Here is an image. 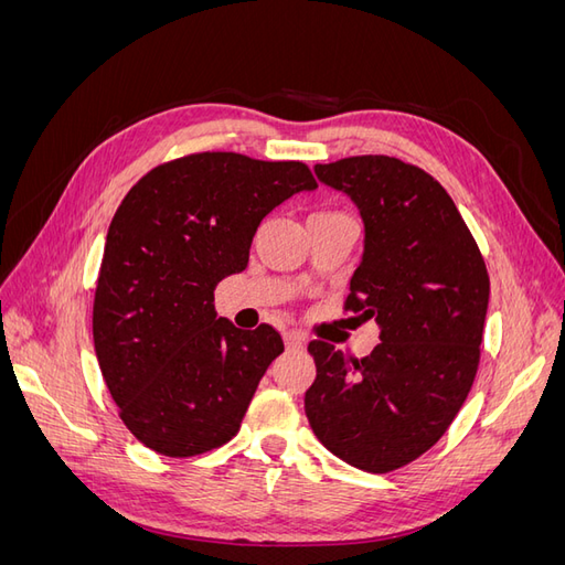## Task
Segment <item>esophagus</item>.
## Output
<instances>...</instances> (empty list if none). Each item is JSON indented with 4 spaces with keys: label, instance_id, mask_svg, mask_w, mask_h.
<instances>
[{
    "label": "esophagus",
    "instance_id": "obj_1",
    "mask_svg": "<svg viewBox=\"0 0 565 565\" xmlns=\"http://www.w3.org/2000/svg\"><path fill=\"white\" fill-rule=\"evenodd\" d=\"M285 347L292 349V351H301L306 347V337L297 330H287L285 332Z\"/></svg>",
    "mask_w": 565,
    "mask_h": 565
}]
</instances>
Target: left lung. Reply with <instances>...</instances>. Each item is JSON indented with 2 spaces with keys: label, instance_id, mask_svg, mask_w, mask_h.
<instances>
[{
  "label": "left lung",
  "instance_id": "8db88e82",
  "mask_svg": "<svg viewBox=\"0 0 565 565\" xmlns=\"http://www.w3.org/2000/svg\"><path fill=\"white\" fill-rule=\"evenodd\" d=\"M365 221L363 262L344 311L380 324L365 358L311 341L303 407L324 448L388 473L434 448L465 405L481 361L490 278L469 226L424 169L388 156L316 164Z\"/></svg>",
  "mask_w": 565,
  "mask_h": 565
}]
</instances>
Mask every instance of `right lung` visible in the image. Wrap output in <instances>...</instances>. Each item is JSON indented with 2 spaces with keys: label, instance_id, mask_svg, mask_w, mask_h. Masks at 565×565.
Here are the masks:
<instances>
[{
  "label": "right lung",
  "instance_id": "add662e5",
  "mask_svg": "<svg viewBox=\"0 0 565 565\" xmlns=\"http://www.w3.org/2000/svg\"><path fill=\"white\" fill-rule=\"evenodd\" d=\"M318 181L303 162L193 152L158 164L119 204L94 295V349L119 419L146 448L195 457L228 443L268 365L270 324L216 318L264 216Z\"/></svg>",
  "mask_w": 565,
  "mask_h": 565
}]
</instances>
